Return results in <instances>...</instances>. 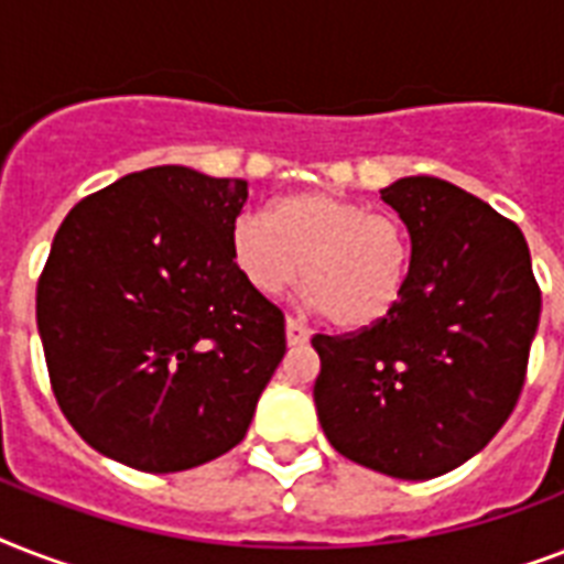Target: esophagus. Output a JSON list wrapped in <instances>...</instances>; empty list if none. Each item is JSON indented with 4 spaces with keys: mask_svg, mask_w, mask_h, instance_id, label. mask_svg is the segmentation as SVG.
Masks as SVG:
<instances>
[{
    "mask_svg": "<svg viewBox=\"0 0 564 564\" xmlns=\"http://www.w3.org/2000/svg\"><path fill=\"white\" fill-rule=\"evenodd\" d=\"M310 339V330L301 325L299 318H286V343L290 345H304Z\"/></svg>",
    "mask_w": 564,
    "mask_h": 564,
    "instance_id": "obj_1",
    "label": "esophagus"
}]
</instances>
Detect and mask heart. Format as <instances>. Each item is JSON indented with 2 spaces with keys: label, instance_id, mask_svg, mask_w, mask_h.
I'll return each mask as SVG.
<instances>
[{
  "label": "heart",
  "instance_id": "b5f03b06",
  "mask_svg": "<svg viewBox=\"0 0 564 564\" xmlns=\"http://www.w3.org/2000/svg\"><path fill=\"white\" fill-rule=\"evenodd\" d=\"M230 257L242 281L274 299L299 281L310 307L343 330L380 325L410 281V230L392 213H371L339 193H295L265 216L230 225Z\"/></svg>",
  "mask_w": 564,
  "mask_h": 564
}]
</instances>
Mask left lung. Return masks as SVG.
Returning <instances> with one entry per match:
<instances>
[{"label":"left lung","mask_w":564,"mask_h":564,"mask_svg":"<svg viewBox=\"0 0 564 564\" xmlns=\"http://www.w3.org/2000/svg\"><path fill=\"white\" fill-rule=\"evenodd\" d=\"M410 230L401 304L380 325L313 336L327 442L398 480H433L489 445L524 386L542 292L516 221L442 178L380 189Z\"/></svg>","instance_id":"8db88e82"}]
</instances>
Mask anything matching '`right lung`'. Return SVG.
<instances>
[{"label":"right lung","instance_id":"1","mask_svg":"<svg viewBox=\"0 0 564 564\" xmlns=\"http://www.w3.org/2000/svg\"><path fill=\"white\" fill-rule=\"evenodd\" d=\"M239 178L154 166L78 202L37 283L52 389L75 433L149 474L246 436L286 354L283 313L230 257Z\"/></svg>","mask_w":564,"mask_h":564}]
</instances>
